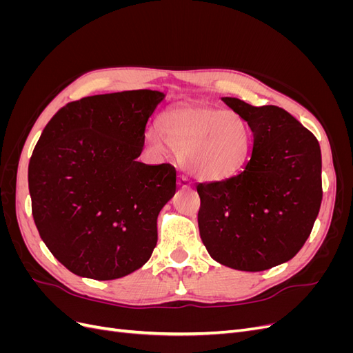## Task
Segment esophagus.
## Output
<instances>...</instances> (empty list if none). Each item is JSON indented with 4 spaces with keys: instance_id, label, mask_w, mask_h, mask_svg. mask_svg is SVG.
Segmentation results:
<instances>
[{
    "instance_id": "1",
    "label": "esophagus",
    "mask_w": 353,
    "mask_h": 353,
    "mask_svg": "<svg viewBox=\"0 0 353 353\" xmlns=\"http://www.w3.org/2000/svg\"><path fill=\"white\" fill-rule=\"evenodd\" d=\"M179 187L181 188H190L191 187V179L185 175H181L179 178Z\"/></svg>"
}]
</instances>
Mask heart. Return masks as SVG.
<instances>
[{
  "label": "heart",
  "instance_id": "obj_1",
  "mask_svg": "<svg viewBox=\"0 0 353 353\" xmlns=\"http://www.w3.org/2000/svg\"><path fill=\"white\" fill-rule=\"evenodd\" d=\"M160 131L148 130L150 145L162 152L169 144L188 172L209 181L236 174L249 159L253 143L250 126L239 113L206 105H183L166 112Z\"/></svg>",
  "mask_w": 353,
  "mask_h": 353
}]
</instances>
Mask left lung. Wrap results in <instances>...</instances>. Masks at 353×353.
Segmentation results:
<instances>
[{
    "label": "left lung",
    "mask_w": 353,
    "mask_h": 353,
    "mask_svg": "<svg viewBox=\"0 0 353 353\" xmlns=\"http://www.w3.org/2000/svg\"><path fill=\"white\" fill-rule=\"evenodd\" d=\"M222 101L249 123L253 147L237 175L196 185L200 237L216 262L265 271L290 261L312 231L323 200L321 148L281 108Z\"/></svg>",
    "instance_id": "obj_1"
}]
</instances>
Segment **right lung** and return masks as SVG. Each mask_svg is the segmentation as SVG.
<instances>
[{
	"instance_id": "1",
	"label": "right lung",
	"mask_w": 353,
	"mask_h": 353,
	"mask_svg": "<svg viewBox=\"0 0 353 353\" xmlns=\"http://www.w3.org/2000/svg\"><path fill=\"white\" fill-rule=\"evenodd\" d=\"M163 92L92 95L61 108L28 169L32 215L52 256L79 276L121 279L150 259L176 169L137 162Z\"/></svg>"
}]
</instances>
